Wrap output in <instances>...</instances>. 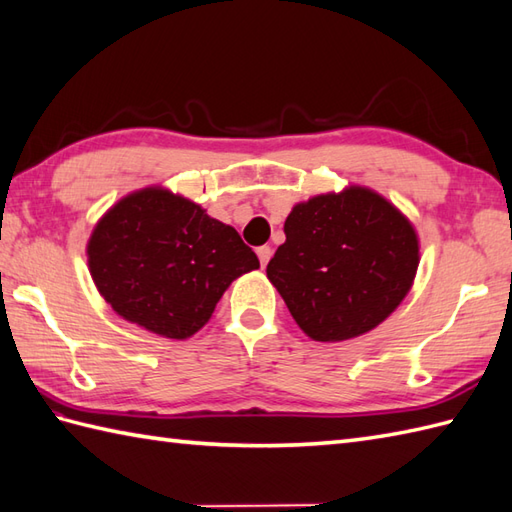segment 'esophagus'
<instances>
[{
    "label": "esophagus",
    "instance_id": "34e87169",
    "mask_svg": "<svg viewBox=\"0 0 512 512\" xmlns=\"http://www.w3.org/2000/svg\"><path fill=\"white\" fill-rule=\"evenodd\" d=\"M257 257H259L261 268H266L270 257H272V248H270V246H259V248H257Z\"/></svg>",
    "mask_w": 512,
    "mask_h": 512
}]
</instances>
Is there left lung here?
I'll use <instances>...</instances> for the list:
<instances>
[{
	"label": "left lung",
	"instance_id": "left-lung-1",
	"mask_svg": "<svg viewBox=\"0 0 512 512\" xmlns=\"http://www.w3.org/2000/svg\"><path fill=\"white\" fill-rule=\"evenodd\" d=\"M266 275L316 342L358 338L406 299L419 268L414 224L362 185L294 205Z\"/></svg>",
	"mask_w": 512,
	"mask_h": 512
}]
</instances>
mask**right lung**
<instances>
[{"label": "right lung", "mask_w": 512, "mask_h": 512, "mask_svg": "<svg viewBox=\"0 0 512 512\" xmlns=\"http://www.w3.org/2000/svg\"><path fill=\"white\" fill-rule=\"evenodd\" d=\"M87 261L117 316L170 340L192 338L229 285L259 268L233 227L161 185L130 192L104 213Z\"/></svg>", "instance_id": "right-lung-1"}]
</instances>
